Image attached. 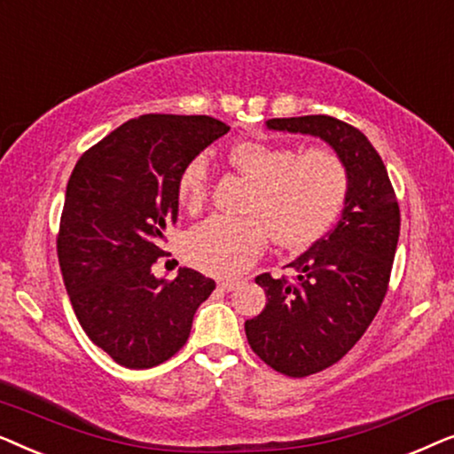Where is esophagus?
I'll list each match as a JSON object with an SVG mask.
<instances>
[{"mask_svg": "<svg viewBox=\"0 0 454 454\" xmlns=\"http://www.w3.org/2000/svg\"><path fill=\"white\" fill-rule=\"evenodd\" d=\"M238 285H239L238 278H223V281H219V287L223 291H233Z\"/></svg>", "mask_w": 454, "mask_h": 454, "instance_id": "obj_1", "label": "esophagus"}]
</instances>
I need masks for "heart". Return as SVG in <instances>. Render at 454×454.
<instances>
[{
	"label": "heart",
	"mask_w": 454,
	"mask_h": 454,
	"mask_svg": "<svg viewBox=\"0 0 454 454\" xmlns=\"http://www.w3.org/2000/svg\"><path fill=\"white\" fill-rule=\"evenodd\" d=\"M227 159L254 184L246 213L256 216H210L192 229L185 256L208 275L231 277L252 266L264 250L266 229L285 250H306L331 231L349 200V169L328 148L300 154L294 146L244 140L231 146ZM208 179L207 157L190 159L177 177L179 204L188 210L200 208Z\"/></svg>",
	"instance_id": "heart-1"
}]
</instances>
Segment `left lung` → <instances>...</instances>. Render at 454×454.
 Here are the masks:
<instances>
[{
	"mask_svg": "<svg viewBox=\"0 0 454 454\" xmlns=\"http://www.w3.org/2000/svg\"><path fill=\"white\" fill-rule=\"evenodd\" d=\"M266 128L325 140L351 177L333 231L287 264L295 281L256 277L269 301L246 320L252 351L281 374L303 378L337 364L374 320L387 295L401 213L380 154L357 128L331 115L277 117Z\"/></svg>",
	"mask_w": 454,
	"mask_h": 454,
	"instance_id": "8db88e82",
	"label": "left lung"
}]
</instances>
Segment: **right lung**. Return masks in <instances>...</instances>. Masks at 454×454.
Wrapping results in <instances>:
<instances>
[{"label":"right lung","mask_w":454,"mask_h":454,"mask_svg":"<svg viewBox=\"0 0 454 454\" xmlns=\"http://www.w3.org/2000/svg\"><path fill=\"white\" fill-rule=\"evenodd\" d=\"M229 132L208 115H140L89 148L66 188L58 258L76 318L120 365L145 370L182 349L215 281L179 269L153 275L177 221V177Z\"/></svg>","instance_id":"obj_1"}]
</instances>
